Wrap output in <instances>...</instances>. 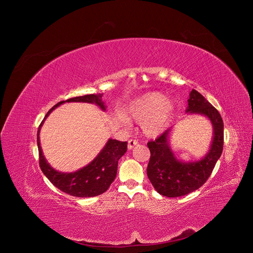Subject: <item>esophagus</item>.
<instances>
[{
	"label": "esophagus",
	"instance_id": "1",
	"mask_svg": "<svg viewBox=\"0 0 253 253\" xmlns=\"http://www.w3.org/2000/svg\"><path fill=\"white\" fill-rule=\"evenodd\" d=\"M137 144H138V141H137V140H135V139H130V140L128 141V149H129V150L133 149L134 146H136Z\"/></svg>",
	"mask_w": 253,
	"mask_h": 253
}]
</instances>
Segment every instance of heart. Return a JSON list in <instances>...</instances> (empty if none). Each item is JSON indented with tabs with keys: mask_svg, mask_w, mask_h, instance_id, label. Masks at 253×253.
<instances>
[{
	"mask_svg": "<svg viewBox=\"0 0 253 253\" xmlns=\"http://www.w3.org/2000/svg\"><path fill=\"white\" fill-rule=\"evenodd\" d=\"M175 109V103L167 100L165 94L151 91L130 101L125 112L130 119L142 122V130L147 136L155 137L169 126ZM118 119L125 125L129 124L128 118L123 114H120Z\"/></svg>",
	"mask_w": 253,
	"mask_h": 253,
	"instance_id": "b5f03b06",
	"label": "heart"
}]
</instances>
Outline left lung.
Instances as JSON below:
<instances>
[{
  "label": "left lung",
  "instance_id": "left-lung-1",
  "mask_svg": "<svg viewBox=\"0 0 253 253\" xmlns=\"http://www.w3.org/2000/svg\"><path fill=\"white\" fill-rule=\"evenodd\" d=\"M186 113L206 116L213 125V140L208 153L198 161L178 160L169 145L171 129L147 143L151 156L147 175L155 190L167 197H179L200 188L209 178L223 149V121L219 112L196 90L189 94Z\"/></svg>",
  "mask_w": 253,
  "mask_h": 253
}]
</instances>
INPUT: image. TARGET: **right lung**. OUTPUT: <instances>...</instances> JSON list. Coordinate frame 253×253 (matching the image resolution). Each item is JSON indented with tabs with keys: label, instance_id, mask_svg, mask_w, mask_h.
<instances>
[{
	"label": "right lung",
	"instance_id": "obj_1",
	"mask_svg": "<svg viewBox=\"0 0 253 253\" xmlns=\"http://www.w3.org/2000/svg\"><path fill=\"white\" fill-rule=\"evenodd\" d=\"M65 102H86L98 105L105 110L102 94H90L61 101L48 111L37 133L39 164L45 176L61 191L75 197H93L104 193L110 187L117 174L118 160L127 151V142L109 139L97 157L87 166L72 173H63L52 168L46 161L40 145V130L49 114Z\"/></svg>",
	"mask_w": 253,
	"mask_h": 253
}]
</instances>
